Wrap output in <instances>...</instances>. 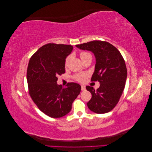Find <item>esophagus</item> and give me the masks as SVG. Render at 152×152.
I'll list each match as a JSON object with an SVG mask.
<instances>
[{
  "instance_id": "obj_1",
  "label": "esophagus",
  "mask_w": 152,
  "mask_h": 152,
  "mask_svg": "<svg viewBox=\"0 0 152 152\" xmlns=\"http://www.w3.org/2000/svg\"><path fill=\"white\" fill-rule=\"evenodd\" d=\"M81 89H82V91H85L86 90V87L83 85H82L81 86Z\"/></svg>"
}]
</instances>
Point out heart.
I'll use <instances>...</instances> for the list:
<instances>
[{"instance_id": "b5f03b06", "label": "heart", "mask_w": 152, "mask_h": 152, "mask_svg": "<svg viewBox=\"0 0 152 152\" xmlns=\"http://www.w3.org/2000/svg\"><path fill=\"white\" fill-rule=\"evenodd\" d=\"M80 57L82 61H84L86 58H87L88 56H90L91 54L86 51H82L79 54ZM70 56H67L65 59V65L67 66L68 65L69 61H70ZM87 77V73H76V74L73 76L74 79L79 82H83L85 81Z\"/></svg>"}]
</instances>
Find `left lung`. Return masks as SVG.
I'll return each instance as SVG.
<instances>
[{
    "instance_id": "left-lung-1",
    "label": "left lung",
    "mask_w": 152,
    "mask_h": 152,
    "mask_svg": "<svg viewBox=\"0 0 152 152\" xmlns=\"http://www.w3.org/2000/svg\"><path fill=\"white\" fill-rule=\"evenodd\" d=\"M76 47L90 50L96 57L91 81H98L100 86L96 90L86 86L92 94L87 107L96 113L110 112L118 103L126 85L127 72L122 54L112 44L102 40L91 41L76 45Z\"/></svg>"
}]
</instances>
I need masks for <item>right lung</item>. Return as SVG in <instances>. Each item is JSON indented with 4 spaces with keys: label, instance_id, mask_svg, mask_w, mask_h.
Returning <instances> with one entry per match:
<instances>
[{
    "label": "right lung",
    "instance_id": "obj_1",
    "mask_svg": "<svg viewBox=\"0 0 152 152\" xmlns=\"http://www.w3.org/2000/svg\"><path fill=\"white\" fill-rule=\"evenodd\" d=\"M73 49L71 45L49 43L30 59L26 72L28 93L39 109L48 116L60 118L70 112L81 86L68 82L57 84L58 76L65 73V61Z\"/></svg>",
    "mask_w": 152,
    "mask_h": 152
}]
</instances>
